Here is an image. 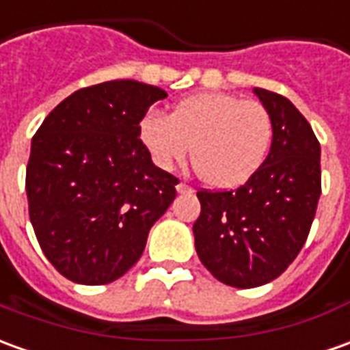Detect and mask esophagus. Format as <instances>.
Here are the masks:
<instances>
[{
	"instance_id": "1",
	"label": "esophagus",
	"mask_w": 350,
	"mask_h": 350,
	"mask_svg": "<svg viewBox=\"0 0 350 350\" xmlns=\"http://www.w3.org/2000/svg\"><path fill=\"white\" fill-rule=\"evenodd\" d=\"M176 189H178V193H191V191H193V187L184 184V182H180V184L176 185Z\"/></svg>"
}]
</instances>
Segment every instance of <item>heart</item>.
<instances>
[{
    "instance_id": "obj_1",
    "label": "heart",
    "mask_w": 350,
    "mask_h": 350,
    "mask_svg": "<svg viewBox=\"0 0 350 350\" xmlns=\"http://www.w3.org/2000/svg\"><path fill=\"white\" fill-rule=\"evenodd\" d=\"M137 137L159 168L182 165L191 147V165L205 184L235 187L265 165L274 120L260 101L211 92L178 101L170 115L145 111Z\"/></svg>"
}]
</instances>
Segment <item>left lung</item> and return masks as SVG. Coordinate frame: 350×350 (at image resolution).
Listing matches in <instances>:
<instances>
[{
	"label": "left lung",
	"mask_w": 350,
	"mask_h": 350,
	"mask_svg": "<svg viewBox=\"0 0 350 350\" xmlns=\"http://www.w3.org/2000/svg\"><path fill=\"white\" fill-rule=\"evenodd\" d=\"M274 120L265 165L235 189H199L195 249L218 282L258 287L301 253L322 193L320 142L284 95L255 88Z\"/></svg>",
	"instance_id": "obj_1"
}]
</instances>
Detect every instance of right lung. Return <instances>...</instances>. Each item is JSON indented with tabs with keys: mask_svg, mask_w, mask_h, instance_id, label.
Instances as JSON below:
<instances>
[{
	"mask_svg": "<svg viewBox=\"0 0 350 350\" xmlns=\"http://www.w3.org/2000/svg\"><path fill=\"white\" fill-rule=\"evenodd\" d=\"M166 92L135 80L82 88L45 116L26 166L28 215L47 260L66 280L111 284L139 260L176 197L137 122Z\"/></svg>",
	"mask_w": 350,
	"mask_h": 350,
	"instance_id": "obj_1",
	"label": "right lung"
}]
</instances>
